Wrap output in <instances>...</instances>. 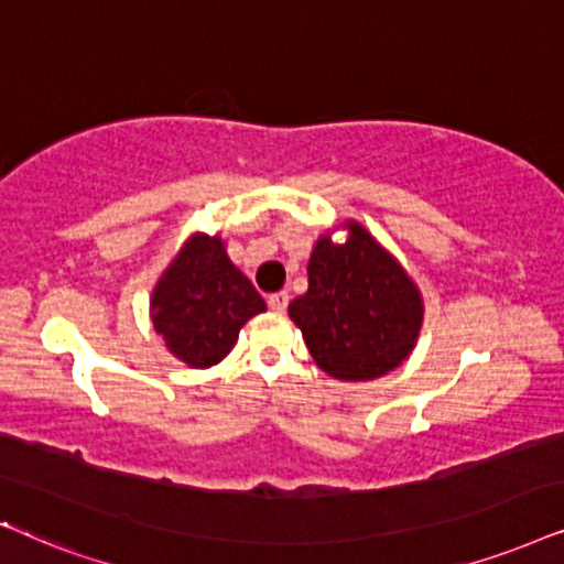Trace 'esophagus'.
<instances>
[{
    "label": "esophagus",
    "mask_w": 564,
    "mask_h": 564,
    "mask_svg": "<svg viewBox=\"0 0 564 564\" xmlns=\"http://www.w3.org/2000/svg\"><path fill=\"white\" fill-rule=\"evenodd\" d=\"M268 306L273 312H286V306H289V294H286V291H275V294H270L268 296Z\"/></svg>",
    "instance_id": "1"
}]
</instances>
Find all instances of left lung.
I'll list each match as a JSON object with an SVG mask.
<instances>
[{
  "label": "left lung",
  "instance_id": "8db88e82",
  "mask_svg": "<svg viewBox=\"0 0 564 564\" xmlns=\"http://www.w3.org/2000/svg\"><path fill=\"white\" fill-rule=\"evenodd\" d=\"M345 242L322 235L289 304L314 364L340 381H371L410 356L423 325V296L404 268L358 221Z\"/></svg>",
  "mask_w": 564,
  "mask_h": 564
}]
</instances>
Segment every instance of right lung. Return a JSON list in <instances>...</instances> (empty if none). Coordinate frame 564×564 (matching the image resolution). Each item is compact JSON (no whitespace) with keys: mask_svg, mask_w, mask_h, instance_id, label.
Segmentation results:
<instances>
[{"mask_svg":"<svg viewBox=\"0 0 564 564\" xmlns=\"http://www.w3.org/2000/svg\"><path fill=\"white\" fill-rule=\"evenodd\" d=\"M265 302L229 260L221 237L193 235L164 270L152 294V322L170 352L191 369L229 356L239 329Z\"/></svg>","mask_w":564,"mask_h":564,"instance_id":"1","label":"right lung"}]
</instances>
